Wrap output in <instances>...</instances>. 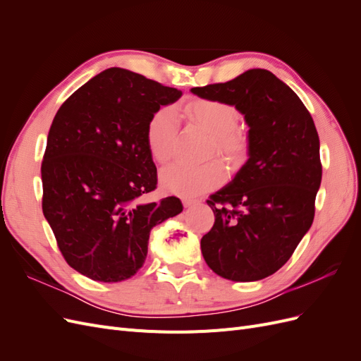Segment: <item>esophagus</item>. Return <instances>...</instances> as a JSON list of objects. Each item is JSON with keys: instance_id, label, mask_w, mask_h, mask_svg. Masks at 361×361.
Returning a JSON list of instances; mask_svg holds the SVG:
<instances>
[{"instance_id": "34e87169", "label": "esophagus", "mask_w": 361, "mask_h": 361, "mask_svg": "<svg viewBox=\"0 0 361 361\" xmlns=\"http://www.w3.org/2000/svg\"><path fill=\"white\" fill-rule=\"evenodd\" d=\"M182 203H183V206H187V207H190V206H194V204H197L199 203V200H195V199H182Z\"/></svg>"}]
</instances>
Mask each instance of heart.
I'll use <instances>...</instances> for the list:
<instances>
[{"mask_svg":"<svg viewBox=\"0 0 361 361\" xmlns=\"http://www.w3.org/2000/svg\"><path fill=\"white\" fill-rule=\"evenodd\" d=\"M183 111L192 122L212 135L209 154L216 152L232 162L244 158L248 145L245 137L235 129L238 113L231 104L218 99H192L185 105ZM174 137L176 116L171 108H158L146 125V145L154 161L164 164L171 158ZM224 179L226 169L218 159H211L199 166L174 162L161 171L162 188L183 197L211 191L221 185Z\"/></svg>","mask_w":361,"mask_h":361,"instance_id":"b5f03b06","label":"heart"}]
</instances>
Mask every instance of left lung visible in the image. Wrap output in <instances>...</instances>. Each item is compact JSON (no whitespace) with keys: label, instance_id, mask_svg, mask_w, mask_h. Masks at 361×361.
<instances>
[{"label":"left lung","instance_id":"1","mask_svg":"<svg viewBox=\"0 0 361 361\" xmlns=\"http://www.w3.org/2000/svg\"><path fill=\"white\" fill-rule=\"evenodd\" d=\"M191 93L233 105L248 125V159L211 195L215 223L200 241L215 274L256 281L286 264L309 232L321 187L319 137L307 108L265 69Z\"/></svg>","mask_w":361,"mask_h":361}]
</instances>
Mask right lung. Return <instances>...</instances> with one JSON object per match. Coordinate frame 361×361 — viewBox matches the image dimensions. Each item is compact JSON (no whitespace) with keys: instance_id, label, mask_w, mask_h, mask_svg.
Instances as JSON below:
<instances>
[{"instance_id":"obj_1","label":"right lung","mask_w":361,"mask_h":361,"mask_svg":"<svg viewBox=\"0 0 361 361\" xmlns=\"http://www.w3.org/2000/svg\"><path fill=\"white\" fill-rule=\"evenodd\" d=\"M182 92L110 68L60 106L42 161V209L68 264L96 281L137 274L150 231L182 212L178 197L146 203L157 167L146 145L149 117Z\"/></svg>"}]
</instances>
